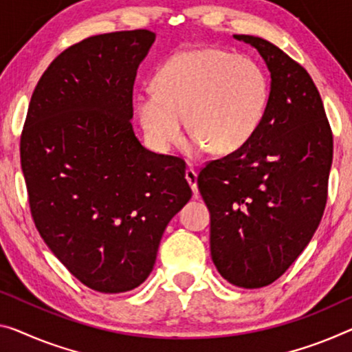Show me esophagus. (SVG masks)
<instances>
[{"label":"esophagus","instance_id":"obj_1","mask_svg":"<svg viewBox=\"0 0 352 352\" xmlns=\"http://www.w3.org/2000/svg\"><path fill=\"white\" fill-rule=\"evenodd\" d=\"M186 179L188 182V186H190V188H192L193 197H198V184H197L198 175H197V171H195L193 168L186 170Z\"/></svg>","mask_w":352,"mask_h":352}]
</instances>
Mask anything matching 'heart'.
<instances>
[{
    "mask_svg": "<svg viewBox=\"0 0 352 352\" xmlns=\"http://www.w3.org/2000/svg\"><path fill=\"white\" fill-rule=\"evenodd\" d=\"M154 86L137 96L135 110L146 138L160 153L182 142L184 120L193 135V153H234L258 132L269 102L263 67L220 48L175 53L159 67Z\"/></svg>",
    "mask_w": 352,
    "mask_h": 352,
    "instance_id": "obj_1",
    "label": "heart"
}]
</instances>
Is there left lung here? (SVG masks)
<instances>
[{
	"label": "left lung",
	"instance_id": "1",
	"mask_svg": "<svg viewBox=\"0 0 352 352\" xmlns=\"http://www.w3.org/2000/svg\"><path fill=\"white\" fill-rule=\"evenodd\" d=\"M255 47L270 72L263 122L241 149L209 162L198 175L210 212V255L221 277L263 288L304 252L327 201L333 138L307 70L261 37Z\"/></svg>",
	"mask_w": 352,
	"mask_h": 352
}]
</instances>
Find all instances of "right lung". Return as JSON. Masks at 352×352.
Segmentation results:
<instances>
[{
    "mask_svg": "<svg viewBox=\"0 0 352 352\" xmlns=\"http://www.w3.org/2000/svg\"><path fill=\"white\" fill-rule=\"evenodd\" d=\"M154 41L133 30L66 48L37 83L20 137L37 231L99 293L148 278L166 225L192 198L186 162L151 153L131 122L137 69Z\"/></svg>",
    "mask_w": 352,
    "mask_h": 352,
    "instance_id": "add662e5",
    "label": "right lung"
}]
</instances>
